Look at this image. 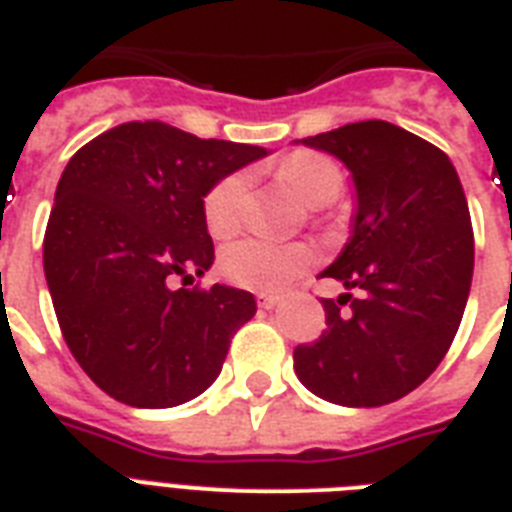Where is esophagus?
Returning a JSON list of instances; mask_svg holds the SVG:
<instances>
[{"label": "esophagus", "instance_id": "obj_1", "mask_svg": "<svg viewBox=\"0 0 512 512\" xmlns=\"http://www.w3.org/2000/svg\"><path fill=\"white\" fill-rule=\"evenodd\" d=\"M276 303H279V297L276 295H257V308H263V311L276 308Z\"/></svg>", "mask_w": 512, "mask_h": 512}]
</instances>
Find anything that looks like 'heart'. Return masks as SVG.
<instances>
[{
  "mask_svg": "<svg viewBox=\"0 0 512 512\" xmlns=\"http://www.w3.org/2000/svg\"><path fill=\"white\" fill-rule=\"evenodd\" d=\"M276 172L281 180L295 185L297 193L313 207L335 201L345 188L340 164L319 151H295L284 156ZM247 207L249 175L231 172L209 185V191L201 199V217L215 239H228L244 225ZM313 260H316V252L300 241L279 244V241L265 239H241L220 252V271L225 279L241 289L279 292L292 284L305 268H311Z\"/></svg>",
  "mask_w": 512,
  "mask_h": 512,
  "instance_id": "obj_1",
  "label": "heart"
}]
</instances>
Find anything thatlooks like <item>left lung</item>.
<instances>
[{
  "label": "left lung",
  "mask_w": 512,
  "mask_h": 512,
  "mask_svg": "<svg viewBox=\"0 0 512 512\" xmlns=\"http://www.w3.org/2000/svg\"><path fill=\"white\" fill-rule=\"evenodd\" d=\"M303 143L353 172V236L321 276L358 295L321 300L327 329L297 345L295 372L332 404H390L436 372L460 329L473 279L468 199L441 148L382 119Z\"/></svg>",
  "instance_id": "left-lung-1"
}]
</instances>
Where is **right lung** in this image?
Wrapping results in <instances>:
<instances>
[{"label": "right lung", "mask_w": 512, "mask_h": 512, "mask_svg": "<svg viewBox=\"0 0 512 512\" xmlns=\"http://www.w3.org/2000/svg\"><path fill=\"white\" fill-rule=\"evenodd\" d=\"M263 154L127 122L71 156L44 231V276L68 350L103 393L167 409L215 382L257 305L223 284L185 289L215 260L201 199Z\"/></svg>", "instance_id": "add662e5"}]
</instances>
